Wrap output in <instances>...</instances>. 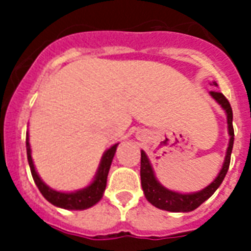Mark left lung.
Wrapping results in <instances>:
<instances>
[{
	"label": "left lung",
	"instance_id": "left-lung-1",
	"mask_svg": "<svg viewBox=\"0 0 251 251\" xmlns=\"http://www.w3.org/2000/svg\"><path fill=\"white\" fill-rule=\"evenodd\" d=\"M211 96L224 108L226 112V117H228V129H229L230 141L228 146V151H226V161L223 164L222 171L219 173L214 182L208 185L206 189L202 191L194 193V194H179L175 193L163 187L160 183L157 182L155 176H153L152 168L150 164L149 159L146 156V153L142 151L141 152V179H142V187L145 191V195L150 203H152L153 206L161 210L171 211V212H189L195 208H198L204 201L210 198L211 195L214 194L216 189L220 186L223 179L226 177V172L229 169L230 163V153L233 149V141H234V130H233V113H232V106H230L228 99L222 94V92H216V91H211Z\"/></svg>",
	"mask_w": 251,
	"mask_h": 251
}]
</instances>
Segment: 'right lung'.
I'll list each match as a JSON object with an SVG mask.
<instances>
[{
  "instance_id": "obj_1",
  "label": "right lung",
  "mask_w": 251,
  "mask_h": 251,
  "mask_svg": "<svg viewBox=\"0 0 251 251\" xmlns=\"http://www.w3.org/2000/svg\"><path fill=\"white\" fill-rule=\"evenodd\" d=\"M27 159H28V164L31 168V173H32L33 181L36 183V186L39 187V190L43 194L48 202L61 208H66V210H84L88 207L94 206L95 203H98L102 197V193L105 190L106 186V177H108V172H109L110 164L113 160L114 152L117 149L118 145L112 146L101 159V164L99 167L98 175L96 178L90 186L83 189V190L75 191V193H60V191L52 190L45 185L40 179V177L37 176L35 167H33L32 157H31V150H29L28 138H27Z\"/></svg>"
}]
</instances>
